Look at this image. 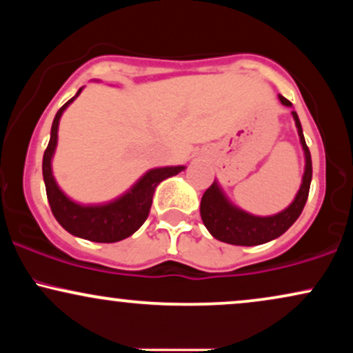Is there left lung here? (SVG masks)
<instances>
[{"label": "left lung", "mask_w": 353, "mask_h": 353, "mask_svg": "<svg viewBox=\"0 0 353 353\" xmlns=\"http://www.w3.org/2000/svg\"><path fill=\"white\" fill-rule=\"evenodd\" d=\"M283 106L292 108V103L283 96H279ZM292 117L297 128L299 139H301L303 157H305V168H303L301 189L295 194L294 201L281 212L274 216H254L245 212L244 209L237 208L234 202L225 196V192L219 185L217 181L205 190L201 201V217L204 225L208 228L210 236L217 241L232 245H261L265 242L281 237L290 225L297 221L309 197L310 181H312V157L305 144V137L297 112L292 111Z\"/></svg>", "instance_id": "1"}]
</instances>
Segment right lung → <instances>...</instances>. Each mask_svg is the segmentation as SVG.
Returning a JSON list of instances; mask_svg holds the SVG:
<instances>
[{"mask_svg":"<svg viewBox=\"0 0 353 353\" xmlns=\"http://www.w3.org/2000/svg\"><path fill=\"white\" fill-rule=\"evenodd\" d=\"M83 91L76 92L63 108L56 112L51 125V137L43 156V179L46 185V196L50 201L52 216L59 222L61 228L66 229L72 236L86 239L91 242H119L132 236L149 216L152 204L154 190L164 179L176 176L184 171L185 165H165V168L149 169L134 184L116 199L104 204H81L72 201L63 192L52 174V156L58 145L59 119L66 108Z\"/></svg>","mask_w":353,"mask_h":353,"instance_id":"1","label":"right lung"}]
</instances>
